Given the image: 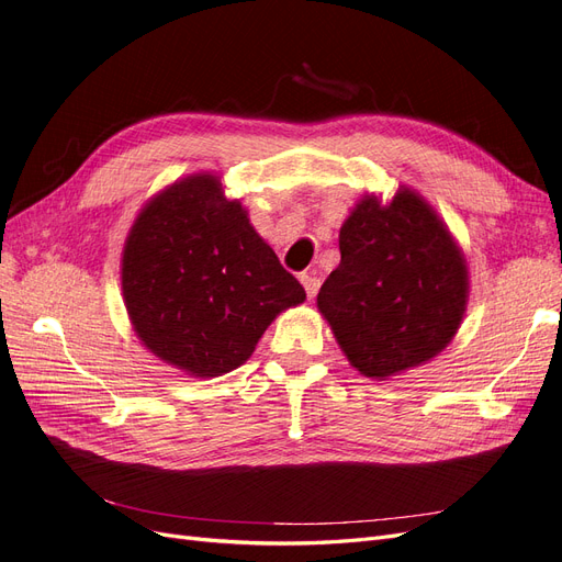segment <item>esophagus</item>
<instances>
[{
    "label": "esophagus",
    "instance_id": "esophagus-1",
    "mask_svg": "<svg viewBox=\"0 0 562 562\" xmlns=\"http://www.w3.org/2000/svg\"><path fill=\"white\" fill-rule=\"evenodd\" d=\"M300 281H302V285H304V291H307V297H310V300L316 297L318 288H321V279L314 277V274H307V271H304V274L300 277Z\"/></svg>",
    "mask_w": 562,
    "mask_h": 562
}]
</instances>
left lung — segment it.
Segmentation results:
<instances>
[{
    "label": "left lung",
    "instance_id": "left-lung-1",
    "mask_svg": "<svg viewBox=\"0 0 562 562\" xmlns=\"http://www.w3.org/2000/svg\"><path fill=\"white\" fill-rule=\"evenodd\" d=\"M339 260L316 304L349 363L389 380L443 351L469 302L462 248L411 187L366 194L339 229Z\"/></svg>",
    "mask_w": 562,
    "mask_h": 562
}]
</instances>
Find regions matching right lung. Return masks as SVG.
Wrapping results in <instances>:
<instances>
[{"label":"right lung","instance_id":"1","mask_svg":"<svg viewBox=\"0 0 562 562\" xmlns=\"http://www.w3.org/2000/svg\"><path fill=\"white\" fill-rule=\"evenodd\" d=\"M122 293L140 342L203 380L244 366L269 323L307 297L213 173L176 180L140 209Z\"/></svg>","mask_w":562,"mask_h":562}]
</instances>
